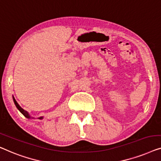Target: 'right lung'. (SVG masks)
<instances>
[{
	"label": "right lung",
	"mask_w": 161,
	"mask_h": 161,
	"mask_svg": "<svg viewBox=\"0 0 161 161\" xmlns=\"http://www.w3.org/2000/svg\"><path fill=\"white\" fill-rule=\"evenodd\" d=\"M14 98V103H15V105H16V106H17V108H18V109L19 110V112L22 113V114L24 115L25 117H26L27 118H31V117H30V115H29V114L28 113V112H26L25 110H24L23 108H22L21 107H20V106L19 105V104L17 103V101H16V100L14 99V98ZM43 117H39V119H42Z\"/></svg>",
	"instance_id": "right-lung-1"
}]
</instances>
